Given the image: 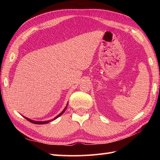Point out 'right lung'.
Instances as JSON below:
<instances>
[{"label": "right lung", "instance_id": "right-lung-1", "mask_svg": "<svg viewBox=\"0 0 160 160\" xmlns=\"http://www.w3.org/2000/svg\"><path fill=\"white\" fill-rule=\"evenodd\" d=\"M66 108H67V107H65V108H64V109L62 111V112H61V113L59 114V115H57V116L55 118H54V119H53V120H56V118H58V117H60V115H62V114H63L64 113V111H65L66 110ZM25 118L26 119V120H28V121H29L30 122H32V123H33V124H47V123H49V122H51V120H49V121H45V122H37V121H33V120H30V119H29V118H25Z\"/></svg>", "mask_w": 160, "mask_h": 160}]
</instances>
